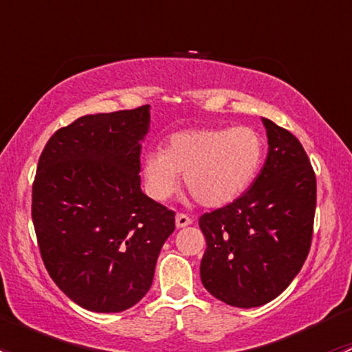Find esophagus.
<instances>
[{"label":"esophagus","instance_id":"esophagus-1","mask_svg":"<svg viewBox=\"0 0 352 352\" xmlns=\"http://www.w3.org/2000/svg\"><path fill=\"white\" fill-rule=\"evenodd\" d=\"M192 223V219H190V216H187L186 212H177L175 216V225L179 226V228H184V226L190 225Z\"/></svg>","mask_w":352,"mask_h":352}]
</instances>
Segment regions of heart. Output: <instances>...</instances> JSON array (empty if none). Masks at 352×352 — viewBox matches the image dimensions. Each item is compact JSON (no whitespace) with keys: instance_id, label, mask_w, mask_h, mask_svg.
I'll return each instance as SVG.
<instances>
[{"instance_id":"obj_1","label":"heart","mask_w":352,"mask_h":352,"mask_svg":"<svg viewBox=\"0 0 352 352\" xmlns=\"http://www.w3.org/2000/svg\"><path fill=\"white\" fill-rule=\"evenodd\" d=\"M262 156L264 138L254 127L179 131L166 140L163 151L144 156V186L155 201H166L184 172V184L199 204L219 208L250 186Z\"/></svg>"}]
</instances>
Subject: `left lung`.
Here are the masks:
<instances>
[{"instance_id":"obj_1","label":"left lung","mask_w":352,"mask_h":352,"mask_svg":"<svg viewBox=\"0 0 352 352\" xmlns=\"http://www.w3.org/2000/svg\"><path fill=\"white\" fill-rule=\"evenodd\" d=\"M269 153L250 189L204 212L201 281L226 305L261 307L283 293L308 257L317 179L294 134L264 119Z\"/></svg>"}]
</instances>
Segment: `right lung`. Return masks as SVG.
I'll return each mask as SVG.
<instances>
[{
    "instance_id": "right-lung-1",
    "label": "right lung",
    "mask_w": 352,
    "mask_h": 352,
    "mask_svg": "<svg viewBox=\"0 0 352 352\" xmlns=\"http://www.w3.org/2000/svg\"><path fill=\"white\" fill-rule=\"evenodd\" d=\"M150 105L83 116L49 138L32 221L52 281L90 311H122L151 287L175 212L141 190Z\"/></svg>"
}]
</instances>
